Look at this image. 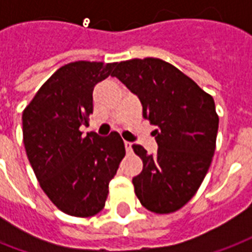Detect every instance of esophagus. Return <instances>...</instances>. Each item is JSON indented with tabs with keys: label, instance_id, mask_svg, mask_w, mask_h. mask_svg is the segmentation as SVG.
<instances>
[{
	"label": "esophagus",
	"instance_id": "34e87169",
	"mask_svg": "<svg viewBox=\"0 0 252 252\" xmlns=\"http://www.w3.org/2000/svg\"><path fill=\"white\" fill-rule=\"evenodd\" d=\"M124 146H126V153H128V154L132 153V142H129V141H124Z\"/></svg>",
	"mask_w": 252,
	"mask_h": 252
}]
</instances>
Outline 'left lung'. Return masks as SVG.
I'll return each mask as SVG.
<instances>
[{
    "label": "left lung",
    "instance_id": "left-lung-1",
    "mask_svg": "<svg viewBox=\"0 0 252 252\" xmlns=\"http://www.w3.org/2000/svg\"><path fill=\"white\" fill-rule=\"evenodd\" d=\"M111 76L137 95L142 116L158 126L157 153L132 146L144 163L132 179L136 196L154 213L178 211L193 197L211 166L219 130L215 100L161 59L122 61Z\"/></svg>",
    "mask_w": 252,
    "mask_h": 252
}]
</instances>
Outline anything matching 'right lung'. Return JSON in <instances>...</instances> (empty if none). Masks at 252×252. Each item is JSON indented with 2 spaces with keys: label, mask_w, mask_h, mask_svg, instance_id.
Returning <instances> with one entry per match:
<instances>
[{
  "label": "right lung",
  "mask_w": 252,
  "mask_h": 252,
  "mask_svg": "<svg viewBox=\"0 0 252 252\" xmlns=\"http://www.w3.org/2000/svg\"><path fill=\"white\" fill-rule=\"evenodd\" d=\"M116 63L76 61L57 69L22 115L23 144L41 189L60 211L90 217L102 211L108 184L126 156L118 132L82 136L93 90Z\"/></svg>",
  "instance_id": "1"
}]
</instances>
